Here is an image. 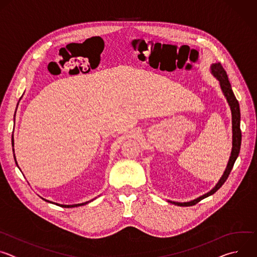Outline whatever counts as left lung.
<instances>
[{
	"label": "left lung",
	"mask_w": 257,
	"mask_h": 257,
	"mask_svg": "<svg viewBox=\"0 0 257 257\" xmlns=\"http://www.w3.org/2000/svg\"><path fill=\"white\" fill-rule=\"evenodd\" d=\"M210 70L212 75L218 80L219 85H221V89L225 95V97L227 98V101L230 105L231 112H232V132H233V136H232V152H231V157L229 159L227 168L223 174V176L219 179V181L216 183V185L207 193L203 194L202 196H199L198 198L188 201V202H176V201H171L168 200V202H171L175 205L178 206H190V205H194L196 203H198L200 200H202L205 197H208L210 195H212L213 193H215L219 188L223 186L224 183L226 182V180L228 179L234 164L239 156L240 153V148H241V139H242V134H241V129H240V121H241V114H240V106H239V102L232 90V86L230 84L229 78L227 73L225 71V69L223 68L221 63H214L210 66Z\"/></svg>",
	"instance_id": "8db88e82"
}]
</instances>
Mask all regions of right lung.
I'll return each instance as SVG.
<instances>
[{"label": "right lung", "instance_id": "add662e5", "mask_svg": "<svg viewBox=\"0 0 257 257\" xmlns=\"http://www.w3.org/2000/svg\"><path fill=\"white\" fill-rule=\"evenodd\" d=\"M12 146L14 148V138H13V135H12ZM13 152H14V149H13ZM14 159H15V155H14ZM16 165H17V162H16ZM44 200H46L47 202H50V203H54V204H57V205H60V206H62V207H76V206H81V205H84V204H87V203H89L90 201H92V200H89V201H86V202H83V203H78V204H72V205H66V204H59V203H55V202H53V201H50V200H47V199H45V198H43Z\"/></svg>", "mask_w": 257, "mask_h": 257}]
</instances>
